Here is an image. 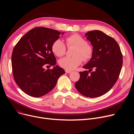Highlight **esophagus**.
<instances>
[{"instance_id": "34e87169", "label": "esophagus", "mask_w": 134, "mask_h": 134, "mask_svg": "<svg viewBox=\"0 0 134 134\" xmlns=\"http://www.w3.org/2000/svg\"><path fill=\"white\" fill-rule=\"evenodd\" d=\"M65 72L66 73H70L72 72V71H69V70H66Z\"/></svg>"}]
</instances>
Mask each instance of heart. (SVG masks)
<instances>
[{
  "mask_svg": "<svg viewBox=\"0 0 134 134\" xmlns=\"http://www.w3.org/2000/svg\"><path fill=\"white\" fill-rule=\"evenodd\" d=\"M67 47H74L73 57H65L59 61L61 67L66 70H73L79 66L83 60L87 61L93 55V48L92 45L86 42L83 38L78 34H73L67 37L66 40ZM53 53L58 57H61L65 54L66 47L63 41L60 40H55L52 45Z\"/></svg>",
  "mask_w": 134,
  "mask_h": 134,
  "instance_id": "obj_1",
  "label": "heart"
}]
</instances>
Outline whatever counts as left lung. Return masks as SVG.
Listing matches in <instances>:
<instances>
[{"label":"left lung","instance_id":"obj_1","mask_svg":"<svg viewBox=\"0 0 134 134\" xmlns=\"http://www.w3.org/2000/svg\"><path fill=\"white\" fill-rule=\"evenodd\" d=\"M85 35L93 46V53L83 67L89 71L79 72L80 79L75 86L83 96L95 98L108 92L117 81L123 65V56L115 40L103 32L93 30ZM93 68L95 71L91 72Z\"/></svg>","mask_w":134,"mask_h":134}]
</instances>
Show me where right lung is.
<instances>
[{
  "label": "right lung",
  "instance_id": "add662e5",
  "mask_svg": "<svg viewBox=\"0 0 134 134\" xmlns=\"http://www.w3.org/2000/svg\"><path fill=\"white\" fill-rule=\"evenodd\" d=\"M64 33L36 27L25 34L14 47L11 56L14 80L27 95L40 97L47 94L65 73L62 68L55 66L56 60L52 50L53 42ZM46 64L54 65V68L46 70L43 67Z\"/></svg>",
  "mask_w": 134,
  "mask_h": 134
}]
</instances>
